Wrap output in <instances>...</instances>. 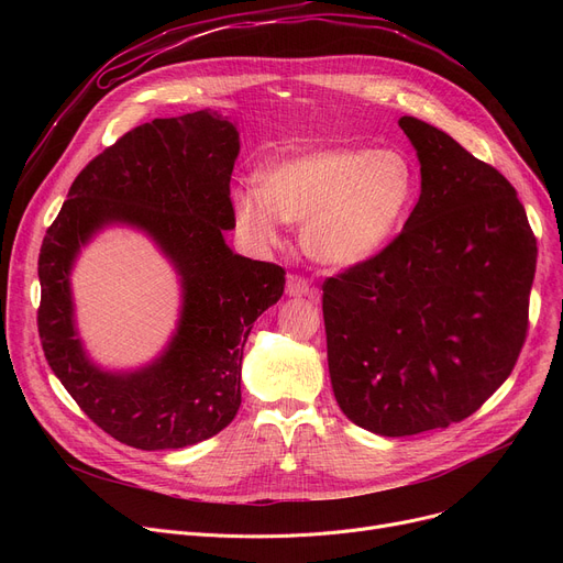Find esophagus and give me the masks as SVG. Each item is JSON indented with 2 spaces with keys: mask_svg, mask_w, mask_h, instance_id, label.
Wrapping results in <instances>:
<instances>
[{
  "mask_svg": "<svg viewBox=\"0 0 563 563\" xmlns=\"http://www.w3.org/2000/svg\"><path fill=\"white\" fill-rule=\"evenodd\" d=\"M287 294L289 297H310L314 299V287L306 276L299 274H289L287 276Z\"/></svg>",
  "mask_w": 563,
  "mask_h": 563,
  "instance_id": "esophagus-1",
  "label": "esophagus"
}]
</instances>
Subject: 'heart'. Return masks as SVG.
<instances>
[{
    "mask_svg": "<svg viewBox=\"0 0 563 563\" xmlns=\"http://www.w3.org/2000/svg\"><path fill=\"white\" fill-rule=\"evenodd\" d=\"M412 198V166L390 147H333L291 157L260 175V191L232 194L236 225L253 242H276L280 221L303 225L306 251L327 264L374 255L406 219Z\"/></svg>",
    "mask_w": 563,
    "mask_h": 563,
    "instance_id": "heart-1",
    "label": "heart"
}]
</instances>
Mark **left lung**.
Masks as SVG:
<instances>
[{
	"mask_svg": "<svg viewBox=\"0 0 563 563\" xmlns=\"http://www.w3.org/2000/svg\"><path fill=\"white\" fill-rule=\"evenodd\" d=\"M422 194L404 230L321 285L344 416L378 435L445 429L507 380L529 329L537 236L511 183L412 115Z\"/></svg>",
	"mask_w": 563,
	"mask_h": 563,
	"instance_id": "8db88e82",
	"label": "left lung"
}]
</instances>
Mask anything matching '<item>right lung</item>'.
Instances as JSON below:
<instances>
[{"instance_id": "1", "label": "right lung", "mask_w": 563, "mask_h": 563, "mask_svg": "<svg viewBox=\"0 0 563 563\" xmlns=\"http://www.w3.org/2000/svg\"><path fill=\"white\" fill-rule=\"evenodd\" d=\"M240 134L217 111L155 118L88 162L38 257V335L64 388L104 433L136 450H180L225 429L242 404L253 321L285 289V269L225 246ZM107 222L145 229L184 278L181 327L157 364L109 375L85 358L71 323L69 269Z\"/></svg>"}]
</instances>
